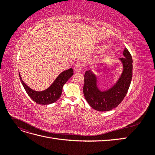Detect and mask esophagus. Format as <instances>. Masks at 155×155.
<instances>
[{
    "label": "esophagus",
    "instance_id": "esophagus-1",
    "mask_svg": "<svg viewBox=\"0 0 155 155\" xmlns=\"http://www.w3.org/2000/svg\"><path fill=\"white\" fill-rule=\"evenodd\" d=\"M83 68V64L81 62H78L76 64H75V67H74L75 70H76V71L78 72H81Z\"/></svg>",
    "mask_w": 155,
    "mask_h": 155
}]
</instances>
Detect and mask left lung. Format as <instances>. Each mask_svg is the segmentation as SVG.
<instances>
[{"label":"left lung","instance_id":"8db88e82","mask_svg":"<svg viewBox=\"0 0 155 155\" xmlns=\"http://www.w3.org/2000/svg\"><path fill=\"white\" fill-rule=\"evenodd\" d=\"M124 58L120 60L124 64V71L116 85L109 91L101 92L96 86L95 76L91 70L84 75L83 94L88 104L98 111H109L123 101L128 92L133 77V59L129 50L125 48Z\"/></svg>","mask_w":155,"mask_h":155}]
</instances>
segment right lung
Instances as JSON below:
<instances>
[{
	"label": "right lung",
	"instance_id": "1",
	"mask_svg": "<svg viewBox=\"0 0 155 155\" xmlns=\"http://www.w3.org/2000/svg\"><path fill=\"white\" fill-rule=\"evenodd\" d=\"M74 71L72 68L65 70L59 75L52 85L48 88L42 92H37L32 90L22 80L20 74L19 77L26 92L33 101L40 105H49L57 101L61 96L63 85L68 80V79L72 77Z\"/></svg>",
	"mask_w": 155,
	"mask_h": 155
}]
</instances>
